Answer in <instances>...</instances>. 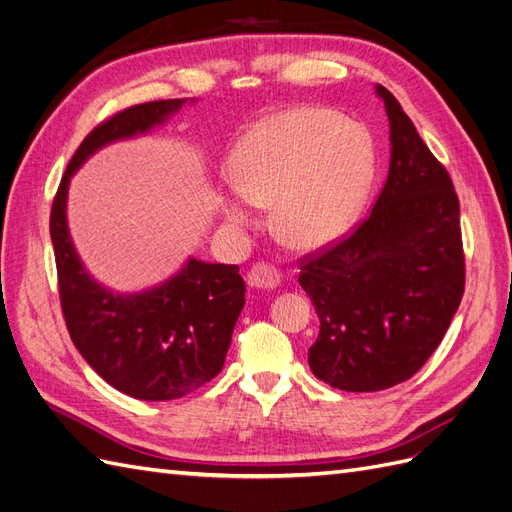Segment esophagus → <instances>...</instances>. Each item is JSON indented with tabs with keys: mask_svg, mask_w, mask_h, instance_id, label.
Returning <instances> with one entry per match:
<instances>
[{
	"mask_svg": "<svg viewBox=\"0 0 512 512\" xmlns=\"http://www.w3.org/2000/svg\"><path fill=\"white\" fill-rule=\"evenodd\" d=\"M247 284L252 288L269 290L280 286V273H277L273 265H267V262H256V265H252L250 273H247Z\"/></svg>",
	"mask_w": 512,
	"mask_h": 512,
	"instance_id": "esophagus-1",
	"label": "esophagus"
}]
</instances>
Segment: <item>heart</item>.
Here are the masks:
<instances>
[{"label": "heart", "mask_w": 512, "mask_h": 512, "mask_svg": "<svg viewBox=\"0 0 512 512\" xmlns=\"http://www.w3.org/2000/svg\"><path fill=\"white\" fill-rule=\"evenodd\" d=\"M235 190L224 215L250 224L252 205H273L282 237L312 250L352 226L369 194L376 147L359 121L327 108H290L247 132L232 153Z\"/></svg>", "instance_id": "heart-1"}]
</instances>
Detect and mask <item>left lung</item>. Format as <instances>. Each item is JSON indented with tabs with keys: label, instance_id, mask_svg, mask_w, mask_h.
<instances>
[{
	"label": "left lung",
	"instance_id": "8db88e82",
	"mask_svg": "<svg viewBox=\"0 0 512 512\" xmlns=\"http://www.w3.org/2000/svg\"><path fill=\"white\" fill-rule=\"evenodd\" d=\"M391 166L350 235L301 258L299 284L320 318L314 376L350 393L412 378L442 342L463 297L466 260L451 175L389 89Z\"/></svg>",
	"mask_w": 512,
	"mask_h": 512
}]
</instances>
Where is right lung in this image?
Here are the masks:
<instances>
[{"label": "right lung", "instance_id": "obj_1", "mask_svg": "<svg viewBox=\"0 0 512 512\" xmlns=\"http://www.w3.org/2000/svg\"><path fill=\"white\" fill-rule=\"evenodd\" d=\"M185 98L136 104L104 119L76 149L51 207L61 312L83 359L117 391L145 401L188 395L222 371L245 303L237 265L190 258L175 277L141 294H113L81 265L66 224L68 183L100 147L149 132Z\"/></svg>", "mask_w": 512, "mask_h": 512}]
</instances>
